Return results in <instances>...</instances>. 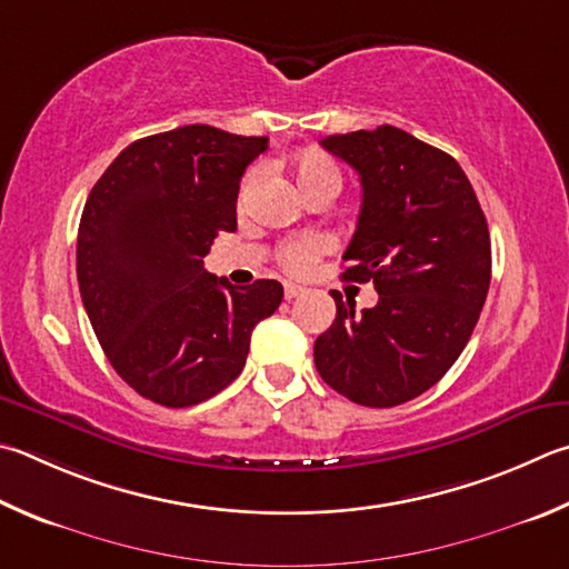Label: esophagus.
<instances>
[{
  "mask_svg": "<svg viewBox=\"0 0 569 569\" xmlns=\"http://www.w3.org/2000/svg\"><path fill=\"white\" fill-rule=\"evenodd\" d=\"M306 291V288H301V286H296V283H286L283 286V296H286V301H291V298H298Z\"/></svg>",
  "mask_w": 569,
  "mask_h": 569,
  "instance_id": "1",
  "label": "esophagus"
}]
</instances>
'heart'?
I'll return each mask as SVG.
<instances>
[{"instance_id": "1", "label": "heart", "mask_w": 569, "mask_h": 569, "mask_svg": "<svg viewBox=\"0 0 569 569\" xmlns=\"http://www.w3.org/2000/svg\"><path fill=\"white\" fill-rule=\"evenodd\" d=\"M291 173L303 196H311L313 191L323 189L328 183L340 186V173L333 161L320 151H301L291 159ZM258 171H249L243 181V189L256 181ZM328 251V241L323 236H301V239H291L281 243L278 249V263L286 273L291 276H306L318 263V258Z\"/></svg>"}]
</instances>
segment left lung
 Segmentation results:
<instances>
[{"instance_id": "obj_1", "label": "left lung", "mask_w": 569, "mask_h": 569, "mask_svg": "<svg viewBox=\"0 0 569 569\" xmlns=\"http://www.w3.org/2000/svg\"><path fill=\"white\" fill-rule=\"evenodd\" d=\"M320 147L363 186L346 281H373L378 303L333 291L336 320L316 338L320 378L368 408H392L432 388L456 363L490 288V231L450 153L396 127L326 137Z\"/></svg>"}]
</instances>
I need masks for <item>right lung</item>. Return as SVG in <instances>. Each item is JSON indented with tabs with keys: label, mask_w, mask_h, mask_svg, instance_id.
Returning a JSON list of instances; mask_svg holds the SVG:
<instances>
[{
	"label": "right lung",
	"mask_w": 569,
	"mask_h": 569,
	"mask_svg": "<svg viewBox=\"0 0 569 569\" xmlns=\"http://www.w3.org/2000/svg\"><path fill=\"white\" fill-rule=\"evenodd\" d=\"M268 147L206 123L129 143L101 173L77 236V278L113 370L147 400L189 408L239 378L283 286L236 288L203 268L236 229L239 181Z\"/></svg>",
	"instance_id": "1"
}]
</instances>
